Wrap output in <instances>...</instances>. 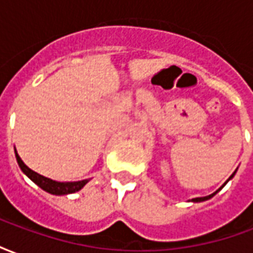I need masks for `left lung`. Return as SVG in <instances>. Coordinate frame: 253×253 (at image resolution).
<instances>
[{
    "label": "left lung",
    "instance_id": "1",
    "mask_svg": "<svg viewBox=\"0 0 253 253\" xmlns=\"http://www.w3.org/2000/svg\"><path fill=\"white\" fill-rule=\"evenodd\" d=\"M237 169H239V168H237ZM237 169L234 170L233 173H232V175H230V177H229L228 180L225 181V184H226V183H228L229 180H230V179H233V176L236 175V172H237ZM225 184H223V186H225ZM223 186L222 187H219V188H218L217 191H215V192H212V194H210V195H207V196H202V198H192V199H191V202H194V203H198V202H205V201H209V199H210V198H212V196L215 195V194H217L218 191H221L223 188Z\"/></svg>",
    "mask_w": 253,
    "mask_h": 253
}]
</instances>
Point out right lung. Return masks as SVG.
I'll return each mask as SVG.
<instances>
[{
  "instance_id": "right-lung-1",
  "label": "right lung",
  "mask_w": 253,
  "mask_h": 253,
  "mask_svg": "<svg viewBox=\"0 0 253 253\" xmlns=\"http://www.w3.org/2000/svg\"><path fill=\"white\" fill-rule=\"evenodd\" d=\"M14 154H16V160H17V164H19L20 169L23 170V173L30 177L31 180L35 183L36 186H39L43 191H46L48 194H52V195H67V194H74L83 188L86 183L89 181V179H85V180L80 181H55L48 179V177H44V176L36 173L35 170H32L31 168H28L27 165L23 163V160L20 159V156L16 152L14 149Z\"/></svg>"
}]
</instances>
